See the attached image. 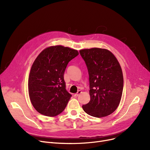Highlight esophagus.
<instances>
[{
	"label": "esophagus",
	"instance_id": "34e87169",
	"mask_svg": "<svg viewBox=\"0 0 150 150\" xmlns=\"http://www.w3.org/2000/svg\"><path fill=\"white\" fill-rule=\"evenodd\" d=\"M81 93V91H78L76 93H75V94H74V96H75V97H78V96L80 95V94Z\"/></svg>",
	"mask_w": 150,
	"mask_h": 150
}]
</instances>
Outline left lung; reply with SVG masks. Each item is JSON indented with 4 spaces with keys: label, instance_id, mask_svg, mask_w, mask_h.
Instances as JSON below:
<instances>
[{
    "label": "left lung",
    "instance_id": "obj_1",
    "mask_svg": "<svg viewBox=\"0 0 150 150\" xmlns=\"http://www.w3.org/2000/svg\"><path fill=\"white\" fill-rule=\"evenodd\" d=\"M89 76L90 101L82 106L84 112L95 117H106L119 106L123 88L122 68L115 57L105 49L80 50Z\"/></svg>",
    "mask_w": 150,
    "mask_h": 150
}]
</instances>
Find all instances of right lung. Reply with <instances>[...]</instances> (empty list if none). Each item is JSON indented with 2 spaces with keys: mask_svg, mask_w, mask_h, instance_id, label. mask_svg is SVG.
<instances>
[{
  "mask_svg": "<svg viewBox=\"0 0 150 150\" xmlns=\"http://www.w3.org/2000/svg\"><path fill=\"white\" fill-rule=\"evenodd\" d=\"M78 54L76 50L55 45L45 49L35 60L28 78V93L39 113L54 117L66 108L72 95L66 89L64 74L69 62Z\"/></svg>",
  "mask_w": 150,
  "mask_h": 150,
  "instance_id": "obj_1",
  "label": "right lung"
}]
</instances>
